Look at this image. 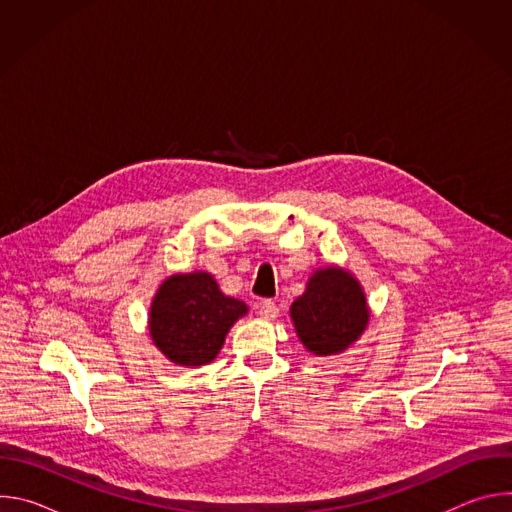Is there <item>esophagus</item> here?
<instances>
[{"label": "esophagus", "mask_w": 512, "mask_h": 512, "mask_svg": "<svg viewBox=\"0 0 512 512\" xmlns=\"http://www.w3.org/2000/svg\"><path fill=\"white\" fill-rule=\"evenodd\" d=\"M257 310H259V316L265 318V320H275L279 316V308L271 300H261Z\"/></svg>", "instance_id": "1"}]
</instances>
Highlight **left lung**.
<instances>
[{"mask_svg":"<svg viewBox=\"0 0 512 512\" xmlns=\"http://www.w3.org/2000/svg\"><path fill=\"white\" fill-rule=\"evenodd\" d=\"M298 338L316 356L344 352L369 324V306L358 279L328 265L312 273L304 294L291 304Z\"/></svg>","mask_w":512,"mask_h":512,"instance_id":"obj_1","label":"left lung"}]
</instances>
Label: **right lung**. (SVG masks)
I'll use <instances>...</instances> for the list:
<instances>
[{
	"instance_id": "right-lung-1",
	"label": "right lung",
	"mask_w": 512,
	"mask_h": 512,
	"mask_svg": "<svg viewBox=\"0 0 512 512\" xmlns=\"http://www.w3.org/2000/svg\"><path fill=\"white\" fill-rule=\"evenodd\" d=\"M247 304L225 296L206 271L168 277L150 308V336L160 352L182 367L208 364L221 352Z\"/></svg>"
}]
</instances>
